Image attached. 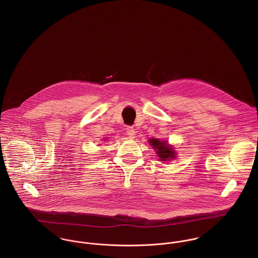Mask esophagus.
<instances>
[{"mask_svg":"<svg viewBox=\"0 0 258 258\" xmlns=\"http://www.w3.org/2000/svg\"><path fill=\"white\" fill-rule=\"evenodd\" d=\"M126 132H127V135L130 139H134L135 138V135H136V131L134 130L133 127H127L126 129Z\"/></svg>","mask_w":258,"mask_h":258,"instance_id":"esophagus-1","label":"esophagus"}]
</instances>
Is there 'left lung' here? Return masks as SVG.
I'll use <instances>...</instances> for the list:
<instances>
[{"label":"left lung","instance_id":"1","mask_svg":"<svg viewBox=\"0 0 258 258\" xmlns=\"http://www.w3.org/2000/svg\"><path fill=\"white\" fill-rule=\"evenodd\" d=\"M149 143L157 152L158 157L161 161H167L174 159L176 157V152L174 148L170 146L167 141H160L159 139H150Z\"/></svg>","mask_w":258,"mask_h":258}]
</instances>
